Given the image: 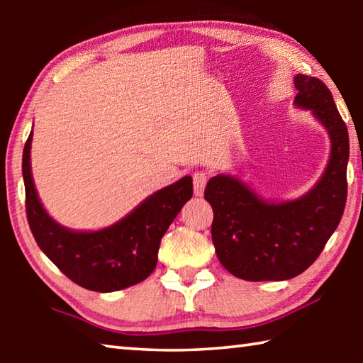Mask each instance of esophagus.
<instances>
[{
  "label": "esophagus",
  "mask_w": 363,
  "mask_h": 363,
  "mask_svg": "<svg viewBox=\"0 0 363 363\" xmlns=\"http://www.w3.org/2000/svg\"><path fill=\"white\" fill-rule=\"evenodd\" d=\"M206 182H208V174L205 173V171H196V173L194 174V192L196 196L203 195Z\"/></svg>",
  "instance_id": "34e87169"
}]
</instances>
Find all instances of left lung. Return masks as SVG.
Here are the masks:
<instances>
[{
    "mask_svg": "<svg viewBox=\"0 0 363 363\" xmlns=\"http://www.w3.org/2000/svg\"><path fill=\"white\" fill-rule=\"evenodd\" d=\"M294 107L311 110L330 138L320 179L294 200L274 201L232 174H216L205 189L214 218L216 255L232 275L248 281L288 280L322 253L342 218L347 196L349 134L333 96L320 79L298 73Z\"/></svg>",
    "mask_w": 363,
    "mask_h": 363,
    "instance_id": "1",
    "label": "left lung"
}]
</instances>
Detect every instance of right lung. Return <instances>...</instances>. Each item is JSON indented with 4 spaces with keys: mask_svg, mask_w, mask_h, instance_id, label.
Returning <instances> with one entry per match:
<instances>
[{
    "mask_svg": "<svg viewBox=\"0 0 363 363\" xmlns=\"http://www.w3.org/2000/svg\"><path fill=\"white\" fill-rule=\"evenodd\" d=\"M33 133L23 147L22 174L30 229L40 250L77 285L99 293L118 291L145 280L158 259L164 232L192 199V177L184 176L99 230H73L49 216L35 189L30 163Z\"/></svg>",
    "mask_w": 363,
    "mask_h": 363,
    "instance_id": "right-lung-1",
    "label": "right lung"
}]
</instances>
